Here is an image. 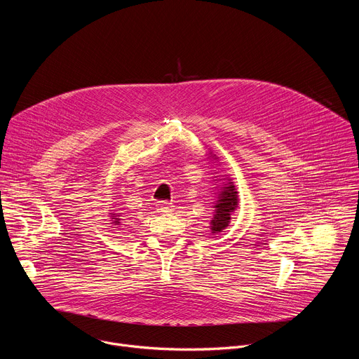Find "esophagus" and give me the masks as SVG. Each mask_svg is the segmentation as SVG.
I'll list each match as a JSON object with an SVG mask.
<instances>
[{
	"instance_id": "34e87169",
	"label": "esophagus",
	"mask_w": 359,
	"mask_h": 359,
	"mask_svg": "<svg viewBox=\"0 0 359 359\" xmlns=\"http://www.w3.org/2000/svg\"><path fill=\"white\" fill-rule=\"evenodd\" d=\"M156 209L161 213H169V212L173 210V206H172L170 203H168V201H158L156 203Z\"/></svg>"
}]
</instances>
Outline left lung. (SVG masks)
I'll return each mask as SVG.
<instances>
[{
  "label": "left lung",
  "mask_w": 359,
  "mask_h": 359,
  "mask_svg": "<svg viewBox=\"0 0 359 359\" xmlns=\"http://www.w3.org/2000/svg\"><path fill=\"white\" fill-rule=\"evenodd\" d=\"M215 208L216 212L212 220V230L213 233H219L229 226V222L231 219L230 216L237 208V191L231 183L223 187Z\"/></svg>",
  "instance_id": "obj_1"
}]
</instances>
